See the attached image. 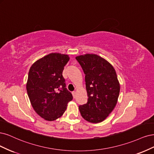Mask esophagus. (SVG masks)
<instances>
[{
    "label": "esophagus",
    "mask_w": 154,
    "mask_h": 154,
    "mask_svg": "<svg viewBox=\"0 0 154 154\" xmlns=\"http://www.w3.org/2000/svg\"><path fill=\"white\" fill-rule=\"evenodd\" d=\"M72 95H73V98H75V95H76V92L75 91H73L72 92Z\"/></svg>",
    "instance_id": "obj_1"
}]
</instances>
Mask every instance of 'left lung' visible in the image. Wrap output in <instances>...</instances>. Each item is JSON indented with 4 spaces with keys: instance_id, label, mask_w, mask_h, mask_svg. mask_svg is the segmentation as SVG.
I'll return each mask as SVG.
<instances>
[{
    "instance_id": "left-lung-1",
    "label": "left lung",
    "mask_w": 154,
    "mask_h": 154,
    "mask_svg": "<svg viewBox=\"0 0 154 154\" xmlns=\"http://www.w3.org/2000/svg\"><path fill=\"white\" fill-rule=\"evenodd\" d=\"M76 59L85 74L88 102L79 106L82 118L97 123L103 121L115 107L120 85L115 68L105 59L97 54H86Z\"/></svg>"
}]
</instances>
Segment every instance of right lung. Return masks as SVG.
<instances>
[{
	"label": "right lung",
	"instance_id": "1",
	"mask_svg": "<svg viewBox=\"0 0 154 154\" xmlns=\"http://www.w3.org/2000/svg\"><path fill=\"white\" fill-rule=\"evenodd\" d=\"M69 60L67 54L51 53L34 62L29 69L26 84L28 97L34 110L47 121L62 116L73 99L63 77Z\"/></svg>",
	"mask_w": 154,
	"mask_h": 154
}]
</instances>
